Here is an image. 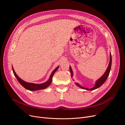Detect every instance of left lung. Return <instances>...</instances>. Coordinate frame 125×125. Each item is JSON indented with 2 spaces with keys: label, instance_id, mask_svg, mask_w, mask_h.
Returning <instances> with one entry per match:
<instances>
[{
  "label": "left lung",
  "instance_id": "obj_1",
  "mask_svg": "<svg viewBox=\"0 0 125 125\" xmlns=\"http://www.w3.org/2000/svg\"><path fill=\"white\" fill-rule=\"evenodd\" d=\"M111 62H112V58H111V54H110V62H109V65H108V66L107 67V70H106L105 73H104V74L103 75V76L100 77L99 80H97L96 82V84H95V86H94V87L91 88L90 89H88V88H83V87H81L80 85L75 83V84L77 86L83 89H86V90H95L98 88H99L100 86H101L104 83V82L106 81V80H107V78L109 75V73H110V69H111ZM70 68V73H71V77L73 76V71H72V69H71V67L70 66L69 67Z\"/></svg>",
  "mask_w": 125,
  "mask_h": 125
}]
</instances>
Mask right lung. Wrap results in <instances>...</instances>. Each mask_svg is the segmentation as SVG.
I'll return each instance as SVG.
<instances>
[{"instance_id": "right-lung-1", "label": "right lung", "mask_w": 125, "mask_h": 125, "mask_svg": "<svg viewBox=\"0 0 125 125\" xmlns=\"http://www.w3.org/2000/svg\"><path fill=\"white\" fill-rule=\"evenodd\" d=\"M59 68V66L57 67L56 68H55L54 71L52 72V73L50 76V77L49 79V80L44 83H41V84H35V83H27L25 82V81H23L22 79H21L15 73V70H14V68H13L12 66V69L13 73H14V74L15 76H16V78L17 79L18 81L19 82V83H20L22 86L25 88L26 89L30 90V91H36V90H42L47 88L48 87H49L50 85L51 84L52 79V76H53V75L55 73L56 71V70L58 69Z\"/></svg>"}]
</instances>
